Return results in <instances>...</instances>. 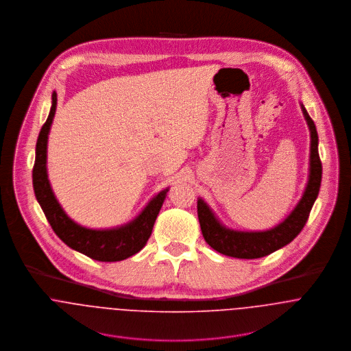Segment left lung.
I'll list each match as a JSON object with an SVG mask.
<instances>
[{
	"label": "left lung",
	"instance_id": "left-lung-1",
	"mask_svg": "<svg viewBox=\"0 0 351 351\" xmlns=\"http://www.w3.org/2000/svg\"><path fill=\"white\" fill-rule=\"evenodd\" d=\"M304 117L308 123L311 131V156H309V180L300 202L293 209V212L277 227L261 231V232H243L234 231L223 227L215 217L209 206L199 199L197 201V215L200 221L201 232L205 242L220 254L242 258L255 259L266 256L288 243H291L304 228L309 212L313 206L322 182V160L317 150V131L313 120L309 117L304 105H301Z\"/></svg>",
	"mask_w": 351,
	"mask_h": 351
}]
</instances>
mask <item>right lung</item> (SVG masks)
I'll return each instance as SVG.
<instances>
[{
    "instance_id": "obj_1",
    "label": "right lung",
    "mask_w": 351,
    "mask_h": 351,
    "mask_svg": "<svg viewBox=\"0 0 351 351\" xmlns=\"http://www.w3.org/2000/svg\"><path fill=\"white\" fill-rule=\"evenodd\" d=\"M55 110L56 93L53 92L50 114L43 124L36 142V156L32 170L34 192L51 228L69 247L96 261L116 262L136 254L146 246L150 238L155 219L162 208L167 189L158 193L134 221L119 228L89 230L74 223L55 199L47 176V139Z\"/></svg>"
}]
</instances>
